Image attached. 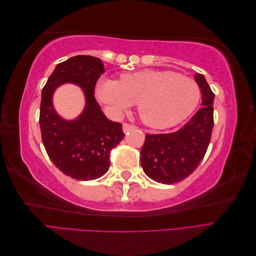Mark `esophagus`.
I'll list each match as a JSON object with an SVG mask.
<instances>
[{
	"instance_id": "esophagus-1",
	"label": "esophagus",
	"mask_w": 256,
	"mask_h": 256,
	"mask_svg": "<svg viewBox=\"0 0 256 256\" xmlns=\"http://www.w3.org/2000/svg\"><path fill=\"white\" fill-rule=\"evenodd\" d=\"M134 129H136V126H134V125H130V124H127V122H125L122 125V131L125 134H127V132H129V131H131V130H134Z\"/></svg>"
}]
</instances>
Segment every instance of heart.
<instances>
[{"mask_svg":"<svg viewBox=\"0 0 256 256\" xmlns=\"http://www.w3.org/2000/svg\"><path fill=\"white\" fill-rule=\"evenodd\" d=\"M97 99L114 118L138 104L145 125L166 129L182 122L196 109L200 99L198 83L171 70H141L122 74L118 81L100 79Z\"/></svg>","mask_w":256,"mask_h":256,"instance_id":"b5f03b06","label":"heart"}]
</instances>
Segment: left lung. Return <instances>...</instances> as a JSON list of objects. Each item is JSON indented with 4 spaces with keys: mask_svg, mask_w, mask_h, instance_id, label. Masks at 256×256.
Wrapping results in <instances>:
<instances>
[{
    "mask_svg": "<svg viewBox=\"0 0 256 256\" xmlns=\"http://www.w3.org/2000/svg\"><path fill=\"white\" fill-rule=\"evenodd\" d=\"M194 79L202 92V108L176 132L146 134L141 164L157 182L171 184L187 178L203 160L210 142L214 95L203 74H196Z\"/></svg>",
    "mask_w": 256,
    "mask_h": 256,
    "instance_id": "left-lung-1",
    "label": "left lung"
}]
</instances>
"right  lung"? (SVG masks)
<instances>
[{
  "instance_id": "add662e5",
  "label": "right lung",
  "mask_w": 256,
  "mask_h": 256,
  "mask_svg": "<svg viewBox=\"0 0 256 256\" xmlns=\"http://www.w3.org/2000/svg\"><path fill=\"white\" fill-rule=\"evenodd\" d=\"M104 72L102 60L76 56L56 65L42 92L40 124L42 143L51 161L65 175L92 180L110 168V152L122 140V124L106 118L94 97L99 76ZM65 82L82 88L86 106L74 120H65L52 106V94Z\"/></svg>"
}]
</instances>
